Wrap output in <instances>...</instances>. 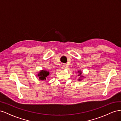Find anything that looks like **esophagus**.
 I'll return each instance as SVG.
<instances>
[{
	"mask_svg": "<svg viewBox=\"0 0 121 121\" xmlns=\"http://www.w3.org/2000/svg\"><path fill=\"white\" fill-rule=\"evenodd\" d=\"M61 68L62 69H64L65 68V65L64 64H62L61 65Z\"/></svg>",
	"mask_w": 121,
	"mask_h": 121,
	"instance_id": "1",
	"label": "esophagus"
}]
</instances>
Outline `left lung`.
<instances>
[{"mask_svg": "<svg viewBox=\"0 0 121 121\" xmlns=\"http://www.w3.org/2000/svg\"><path fill=\"white\" fill-rule=\"evenodd\" d=\"M78 73H79V74H78V76H80V78L78 79L79 81L82 80V78H83V77H84V76H82V71H78Z\"/></svg>", "mask_w": 121, "mask_h": 121, "instance_id": "1", "label": "left lung"}]
</instances>
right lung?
<instances>
[{
  "mask_svg": "<svg viewBox=\"0 0 121 121\" xmlns=\"http://www.w3.org/2000/svg\"><path fill=\"white\" fill-rule=\"evenodd\" d=\"M50 72L46 70H42L39 71L37 74V76L39 77L40 80L44 81L46 80V78L48 75H49Z\"/></svg>",
  "mask_w": 121,
  "mask_h": 121,
  "instance_id": "obj_1",
  "label": "right lung"
}]
</instances>
